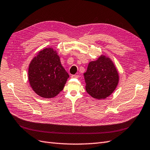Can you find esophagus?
Segmentation results:
<instances>
[{"label":"esophagus","instance_id":"34e87169","mask_svg":"<svg viewBox=\"0 0 150 150\" xmlns=\"http://www.w3.org/2000/svg\"><path fill=\"white\" fill-rule=\"evenodd\" d=\"M72 78H79V76L78 75H72L71 76Z\"/></svg>","mask_w":150,"mask_h":150}]
</instances>
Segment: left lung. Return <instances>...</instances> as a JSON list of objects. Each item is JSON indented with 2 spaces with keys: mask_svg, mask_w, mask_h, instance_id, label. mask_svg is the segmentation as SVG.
Returning <instances> with one entry per match:
<instances>
[{
  "mask_svg": "<svg viewBox=\"0 0 150 150\" xmlns=\"http://www.w3.org/2000/svg\"><path fill=\"white\" fill-rule=\"evenodd\" d=\"M83 75L86 91L97 99H103L110 96L119 81V73L114 62L103 54L96 60L89 62Z\"/></svg>",
  "mask_w": 150,
  "mask_h": 150,
  "instance_id": "obj_1",
  "label": "left lung"
}]
</instances>
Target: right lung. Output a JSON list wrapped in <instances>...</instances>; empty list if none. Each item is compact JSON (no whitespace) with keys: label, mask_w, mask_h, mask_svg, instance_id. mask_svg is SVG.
<instances>
[{"label":"right lung","mask_w":150,"mask_h":150,"mask_svg":"<svg viewBox=\"0 0 150 150\" xmlns=\"http://www.w3.org/2000/svg\"><path fill=\"white\" fill-rule=\"evenodd\" d=\"M69 78L57 51L52 47L41 50L29 64L30 86L42 98H54L64 89Z\"/></svg>","instance_id":"right-lung-1"}]
</instances>
